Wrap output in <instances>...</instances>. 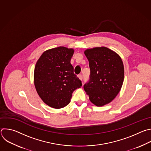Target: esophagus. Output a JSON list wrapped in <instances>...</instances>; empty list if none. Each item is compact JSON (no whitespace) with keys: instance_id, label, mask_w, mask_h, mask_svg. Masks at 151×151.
Wrapping results in <instances>:
<instances>
[{"instance_id":"esophagus-1","label":"esophagus","mask_w":151,"mask_h":151,"mask_svg":"<svg viewBox=\"0 0 151 151\" xmlns=\"http://www.w3.org/2000/svg\"><path fill=\"white\" fill-rule=\"evenodd\" d=\"M78 78H79V79L81 81H82V80L83 79V76H82V75H78Z\"/></svg>"}]
</instances>
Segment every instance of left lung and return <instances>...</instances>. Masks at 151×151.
Returning a JSON list of instances; mask_svg holds the SVG:
<instances>
[{"label":"left lung","mask_w":151,"mask_h":151,"mask_svg":"<svg viewBox=\"0 0 151 151\" xmlns=\"http://www.w3.org/2000/svg\"><path fill=\"white\" fill-rule=\"evenodd\" d=\"M90 79L83 89L90 101L97 107L106 105L119 93L124 81V65L120 56L106 47L86 49Z\"/></svg>","instance_id":"8db88e82"}]
</instances>
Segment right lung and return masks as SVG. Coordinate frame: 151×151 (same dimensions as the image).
<instances>
[{"label":"right lung","mask_w":151,"mask_h":151,"mask_svg":"<svg viewBox=\"0 0 151 151\" xmlns=\"http://www.w3.org/2000/svg\"><path fill=\"white\" fill-rule=\"evenodd\" d=\"M73 53V48L63 46L51 48L36 63L34 85L42 101L50 107L59 109L68 105L73 92L82 86L70 64Z\"/></svg>","instance_id":"obj_1"}]
</instances>
